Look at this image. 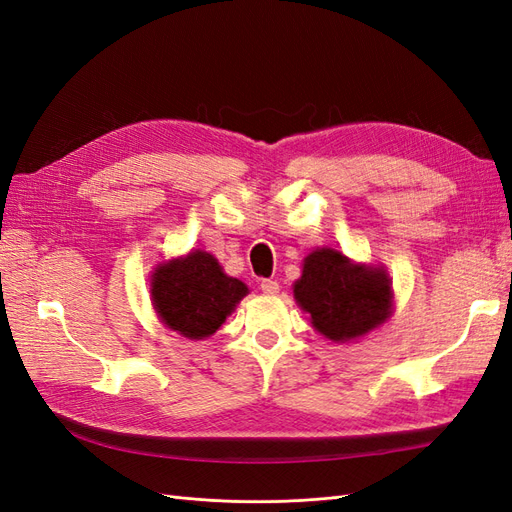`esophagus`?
Here are the masks:
<instances>
[{
  "instance_id": "obj_1",
  "label": "esophagus",
  "mask_w": 512,
  "mask_h": 512,
  "mask_svg": "<svg viewBox=\"0 0 512 512\" xmlns=\"http://www.w3.org/2000/svg\"><path fill=\"white\" fill-rule=\"evenodd\" d=\"M260 290L265 294H277V292H280V282H277V280H262Z\"/></svg>"
}]
</instances>
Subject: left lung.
<instances>
[{
    "mask_svg": "<svg viewBox=\"0 0 512 512\" xmlns=\"http://www.w3.org/2000/svg\"><path fill=\"white\" fill-rule=\"evenodd\" d=\"M294 299L324 337L346 342L389 318L391 286L382 271L352 265L342 252L318 250L305 258Z\"/></svg>",
    "mask_w": 512,
    "mask_h": 512,
    "instance_id": "1",
    "label": "left lung"
}]
</instances>
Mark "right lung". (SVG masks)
<instances>
[{
	"label": "right lung",
	"instance_id": "add662e5",
	"mask_svg": "<svg viewBox=\"0 0 512 512\" xmlns=\"http://www.w3.org/2000/svg\"><path fill=\"white\" fill-rule=\"evenodd\" d=\"M247 294V286L228 277L211 254L192 252L153 273L151 297L168 329L203 339L222 327Z\"/></svg>",
	"mask_w": 512,
	"mask_h": 512
}]
</instances>
